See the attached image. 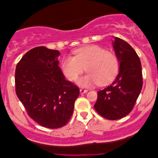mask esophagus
<instances>
[{"instance_id": "1", "label": "esophagus", "mask_w": 158, "mask_h": 158, "mask_svg": "<svg viewBox=\"0 0 158 158\" xmlns=\"http://www.w3.org/2000/svg\"><path fill=\"white\" fill-rule=\"evenodd\" d=\"M87 92V90H85V89H80V94H86Z\"/></svg>"}]
</instances>
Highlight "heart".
Listing matches in <instances>:
<instances>
[{"label": "heart", "instance_id": "1", "mask_svg": "<svg viewBox=\"0 0 158 158\" xmlns=\"http://www.w3.org/2000/svg\"><path fill=\"white\" fill-rule=\"evenodd\" d=\"M61 68L66 79L71 81L76 80L85 68L88 73L77 80V84L81 87L96 84L106 85L112 82L118 75L119 62L113 53L93 45L77 49L74 56L64 57Z\"/></svg>", "mask_w": 158, "mask_h": 158}]
</instances>
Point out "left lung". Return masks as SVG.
<instances>
[{
  "label": "left lung",
  "mask_w": 158,
  "mask_h": 158,
  "mask_svg": "<svg viewBox=\"0 0 158 158\" xmlns=\"http://www.w3.org/2000/svg\"><path fill=\"white\" fill-rule=\"evenodd\" d=\"M113 46L119 62L118 74L111 85L98 91L94 108L102 117L118 120L133 109L143 79L140 60L132 46L118 37H115Z\"/></svg>",
  "instance_id": "left-lung-1"
}]
</instances>
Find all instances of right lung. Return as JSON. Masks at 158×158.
<instances>
[{
	"mask_svg": "<svg viewBox=\"0 0 158 158\" xmlns=\"http://www.w3.org/2000/svg\"><path fill=\"white\" fill-rule=\"evenodd\" d=\"M57 50L44 46L28 51L15 70V91L31 118L56 129L71 118L79 87L66 80L59 67Z\"/></svg>",
	"mask_w": 158,
	"mask_h": 158,
	"instance_id": "1",
	"label": "right lung"
}]
</instances>
